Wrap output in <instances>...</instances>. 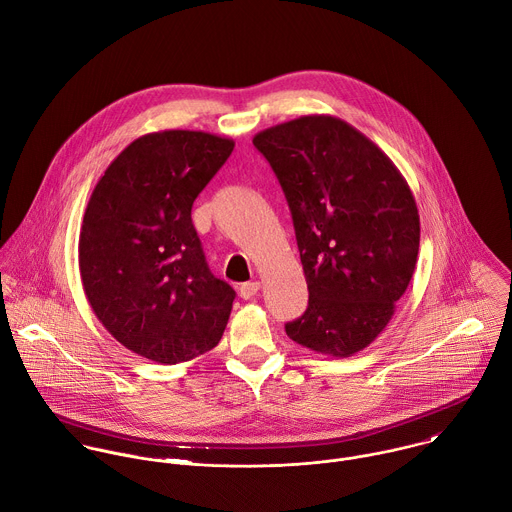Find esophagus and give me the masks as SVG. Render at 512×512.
<instances>
[{
  "instance_id": "esophagus-1",
  "label": "esophagus",
  "mask_w": 512,
  "mask_h": 512,
  "mask_svg": "<svg viewBox=\"0 0 512 512\" xmlns=\"http://www.w3.org/2000/svg\"><path fill=\"white\" fill-rule=\"evenodd\" d=\"M259 289H261L259 281H249L239 287V295H241V299H253L259 293Z\"/></svg>"
}]
</instances>
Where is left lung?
<instances>
[{"label": "left lung", "mask_w": 512, "mask_h": 512, "mask_svg": "<svg viewBox=\"0 0 512 512\" xmlns=\"http://www.w3.org/2000/svg\"><path fill=\"white\" fill-rule=\"evenodd\" d=\"M287 197L307 311L289 339L331 357L369 347L415 273L421 221L395 163L333 115H303L253 137Z\"/></svg>", "instance_id": "1"}]
</instances>
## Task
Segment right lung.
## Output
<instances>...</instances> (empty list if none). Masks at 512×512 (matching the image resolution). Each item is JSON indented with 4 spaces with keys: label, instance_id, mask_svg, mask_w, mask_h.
<instances>
[{
    "label": "right lung",
    "instance_id": "1",
    "mask_svg": "<svg viewBox=\"0 0 512 512\" xmlns=\"http://www.w3.org/2000/svg\"><path fill=\"white\" fill-rule=\"evenodd\" d=\"M233 147L205 131L141 135L89 197L79 233L83 291L101 325L139 357L191 361L227 327L235 291L209 271L191 207Z\"/></svg>",
    "mask_w": 512,
    "mask_h": 512
}]
</instances>
